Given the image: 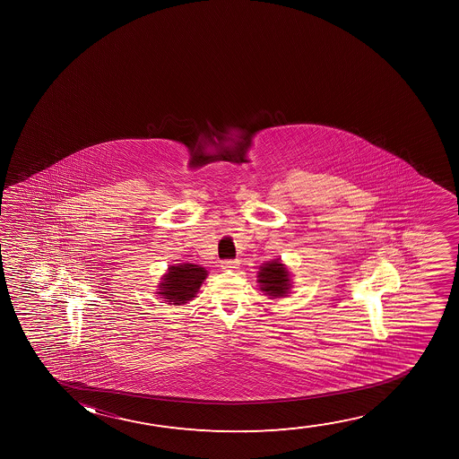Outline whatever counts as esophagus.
Masks as SVG:
<instances>
[{
	"label": "esophagus",
	"mask_w": 459,
	"mask_h": 459,
	"mask_svg": "<svg viewBox=\"0 0 459 459\" xmlns=\"http://www.w3.org/2000/svg\"><path fill=\"white\" fill-rule=\"evenodd\" d=\"M239 262L237 258H226V260H222L221 262V266H222V270H235V268H238Z\"/></svg>",
	"instance_id": "1"
}]
</instances>
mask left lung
<instances>
[{
	"instance_id": "8db88e82",
	"label": "left lung",
	"mask_w": 459,
	"mask_h": 459,
	"mask_svg": "<svg viewBox=\"0 0 459 459\" xmlns=\"http://www.w3.org/2000/svg\"><path fill=\"white\" fill-rule=\"evenodd\" d=\"M258 282L262 283L260 289L266 291L270 296H285L289 291L290 279L289 271L285 270L281 262H271L260 268L258 273Z\"/></svg>"
}]
</instances>
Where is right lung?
Segmentation results:
<instances>
[{
    "label": "right lung",
    "instance_id": "right-lung-1",
    "mask_svg": "<svg viewBox=\"0 0 459 459\" xmlns=\"http://www.w3.org/2000/svg\"><path fill=\"white\" fill-rule=\"evenodd\" d=\"M205 276L207 271L199 264H183L170 266L169 273L164 276L158 293L163 295L164 299H168L169 304H185L195 298Z\"/></svg>",
    "mask_w": 459,
    "mask_h": 459
}]
</instances>
